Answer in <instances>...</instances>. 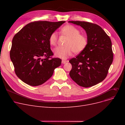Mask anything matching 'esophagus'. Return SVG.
Listing matches in <instances>:
<instances>
[{"mask_svg": "<svg viewBox=\"0 0 125 125\" xmlns=\"http://www.w3.org/2000/svg\"><path fill=\"white\" fill-rule=\"evenodd\" d=\"M67 62V61H66V60H62V64H65V63H66Z\"/></svg>", "mask_w": 125, "mask_h": 125, "instance_id": "1", "label": "esophagus"}]
</instances>
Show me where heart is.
Listing matches in <instances>:
<instances>
[{"label": "heart", "instance_id": "obj_1", "mask_svg": "<svg viewBox=\"0 0 125 125\" xmlns=\"http://www.w3.org/2000/svg\"><path fill=\"white\" fill-rule=\"evenodd\" d=\"M62 35L68 37L65 43V47H58L54 49L55 55L63 59H66L73 55V52L80 53L86 48L88 43L87 36L80 34V30L75 26L67 25L61 29ZM58 35L57 32H53L50 34L49 41L50 44L56 46L58 42Z\"/></svg>", "mask_w": 125, "mask_h": 125}]
</instances>
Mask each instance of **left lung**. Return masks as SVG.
Listing matches in <instances>:
<instances>
[{
    "label": "left lung",
    "instance_id": "obj_1",
    "mask_svg": "<svg viewBox=\"0 0 125 125\" xmlns=\"http://www.w3.org/2000/svg\"><path fill=\"white\" fill-rule=\"evenodd\" d=\"M86 31L88 39L86 48L69 62L72 65L70 77L81 87L95 86L106 77L114 54L109 36L96 24L84 21H69Z\"/></svg>",
    "mask_w": 125,
    "mask_h": 125
}]
</instances>
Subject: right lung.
<instances>
[{
  "mask_svg": "<svg viewBox=\"0 0 125 125\" xmlns=\"http://www.w3.org/2000/svg\"><path fill=\"white\" fill-rule=\"evenodd\" d=\"M65 21H38L25 26L12 40L10 58L17 76L24 83L37 86L48 81L61 59L52 58L49 38Z\"/></svg>",
  "mask_w": 125,
  "mask_h": 125,
  "instance_id": "right-lung-1",
  "label": "right lung"
}]
</instances>
